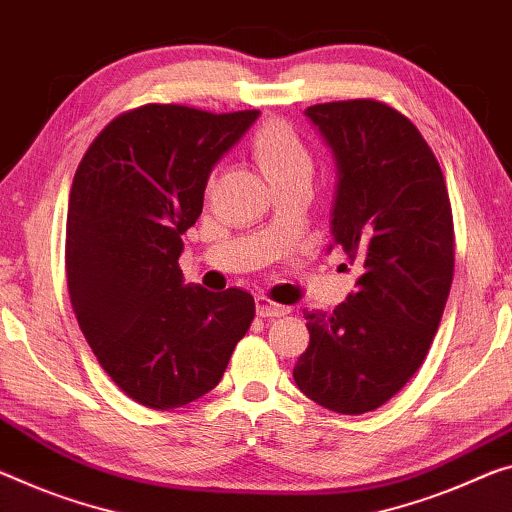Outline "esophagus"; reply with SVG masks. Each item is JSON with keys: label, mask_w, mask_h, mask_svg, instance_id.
<instances>
[{"label": "esophagus", "mask_w": 512, "mask_h": 512, "mask_svg": "<svg viewBox=\"0 0 512 512\" xmlns=\"http://www.w3.org/2000/svg\"><path fill=\"white\" fill-rule=\"evenodd\" d=\"M256 311H258V316H261V318H279V316H286V313H290V306L277 304V302H272L270 297L258 295L256 297Z\"/></svg>", "instance_id": "1"}]
</instances>
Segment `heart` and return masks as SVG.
Wrapping results in <instances>:
<instances>
[{"label": "heart", "instance_id": "b5f03b06", "mask_svg": "<svg viewBox=\"0 0 512 512\" xmlns=\"http://www.w3.org/2000/svg\"><path fill=\"white\" fill-rule=\"evenodd\" d=\"M249 151L272 187L311 178L313 157L309 146L288 121L270 119L258 125L249 141Z\"/></svg>", "mask_w": 512, "mask_h": 512}]
</instances>
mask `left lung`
<instances>
[{
	"instance_id": "obj_1",
	"label": "left lung",
	"mask_w": 512,
	"mask_h": 512,
	"mask_svg": "<svg viewBox=\"0 0 512 512\" xmlns=\"http://www.w3.org/2000/svg\"><path fill=\"white\" fill-rule=\"evenodd\" d=\"M332 146L338 187L334 242L361 270L334 313H304L311 341L297 387L338 414L373 412L426 359L455 265L446 180L419 128L375 98L306 109Z\"/></svg>"
}]
</instances>
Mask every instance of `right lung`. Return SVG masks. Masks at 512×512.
Listing matches in <instances>:
<instances>
[{"label": "right lung", "instance_id": "add662e5", "mask_svg": "<svg viewBox=\"0 0 512 512\" xmlns=\"http://www.w3.org/2000/svg\"><path fill=\"white\" fill-rule=\"evenodd\" d=\"M256 116L148 102L109 121L75 171L70 302L105 373L151 410L215 389L256 316L247 290L210 293L185 283L178 265L212 167Z\"/></svg>", "mask_w": 512, "mask_h": 512}]
</instances>
